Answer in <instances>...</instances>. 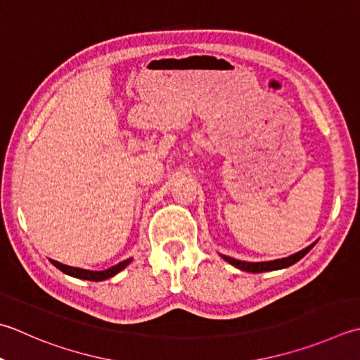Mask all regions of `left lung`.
<instances>
[{
    "label": "left lung",
    "mask_w": 360,
    "mask_h": 360,
    "mask_svg": "<svg viewBox=\"0 0 360 360\" xmlns=\"http://www.w3.org/2000/svg\"><path fill=\"white\" fill-rule=\"evenodd\" d=\"M314 245H309L307 248L298 251L297 255L293 256H288L284 259H278V260H271V262H243V260H237V259H232L228 256H223V259L229 262L231 265L237 266L238 270H243V271H251V273H262V271H271V270H281V269H287V266H290L293 264H297L300 259L304 257L309 251L314 248Z\"/></svg>",
    "instance_id": "left-lung-1"
}]
</instances>
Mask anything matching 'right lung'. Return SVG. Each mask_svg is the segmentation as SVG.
<instances>
[{"label": "right lung", "mask_w": 360, "mask_h": 360, "mask_svg": "<svg viewBox=\"0 0 360 360\" xmlns=\"http://www.w3.org/2000/svg\"><path fill=\"white\" fill-rule=\"evenodd\" d=\"M132 259H126L123 262H120L114 266H110L108 270H103V271H91V270H82V269H75V266H68V265H63L58 260H51V264L54 266H58V269L63 273L70 274V276H75V278H79V279H87V281H103V279H108L112 278L114 274H117L118 271H122L126 265H129Z\"/></svg>", "instance_id": "1"}]
</instances>
